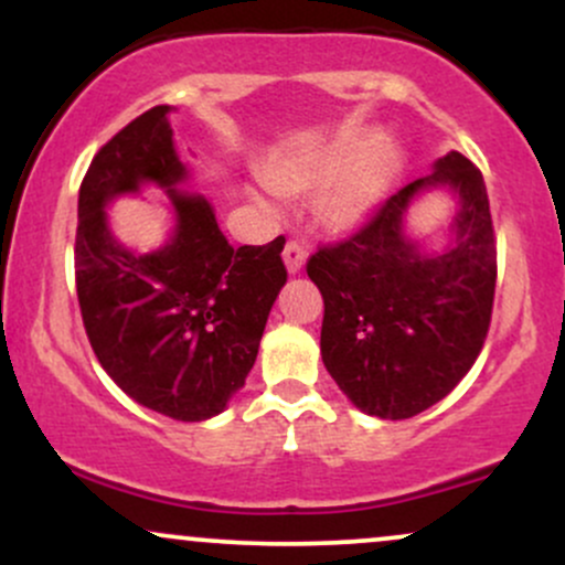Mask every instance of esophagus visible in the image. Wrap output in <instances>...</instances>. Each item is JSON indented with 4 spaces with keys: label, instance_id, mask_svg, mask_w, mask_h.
Wrapping results in <instances>:
<instances>
[{
    "label": "esophagus",
    "instance_id": "obj_1",
    "mask_svg": "<svg viewBox=\"0 0 565 565\" xmlns=\"http://www.w3.org/2000/svg\"><path fill=\"white\" fill-rule=\"evenodd\" d=\"M284 265H287V270L291 276L300 274L302 265H305V249L297 242H287V246H284Z\"/></svg>",
    "mask_w": 565,
    "mask_h": 565
}]
</instances>
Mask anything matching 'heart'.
I'll list each match as a JSON object with an SVG mask.
<instances>
[{"instance_id": "b5f03b06", "label": "heart", "mask_w": 565, "mask_h": 565, "mask_svg": "<svg viewBox=\"0 0 565 565\" xmlns=\"http://www.w3.org/2000/svg\"><path fill=\"white\" fill-rule=\"evenodd\" d=\"M406 170V148L380 129H342L310 151L278 161L270 183L281 193H310L323 188L319 217L329 231L353 233L391 199Z\"/></svg>"}]
</instances>
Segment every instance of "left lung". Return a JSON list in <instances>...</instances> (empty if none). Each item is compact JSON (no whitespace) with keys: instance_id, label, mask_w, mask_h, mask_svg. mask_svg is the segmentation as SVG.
Returning <instances> with one entry per match:
<instances>
[{"instance_id":"1","label":"left lung","mask_w":565,"mask_h":565,"mask_svg":"<svg viewBox=\"0 0 565 565\" xmlns=\"http://www.w3.org/2000/svg\"><path fill=\"white\" fill-rule=\"evenodd\" d=\"M458 199L444 250L407 233L414 200ZM323 297L321 359L369 417L408 419L446 398L481 353L497 284L483 174L459 151L401 188L355 236L308 260Z\"/></svg>"}]
</instances>
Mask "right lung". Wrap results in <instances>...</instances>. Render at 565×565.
Returning <instances> with one entry per match:
<instances>
[{
	"label": "right lung",
	"mask_w": 565,
	"mask_h": 565,
	"mask_svg": "<svg viewBox=\"0 0 565 565\" xmlns=\"http://www.w3.org/2000/svg\"><path fill=\"white\" fill-rule=\"evenodd\" d=\"M157 106L97 151L79 188L76 295L89 345L129 398L180 423L217 417L255 366L268 313L287 284L284 236L231 246L215 210L185 191L170 125ZM157 184L171 196L173 228L151 253L113 236L105 210Z\"/></svg>",
	"instance_id": "1"
}]
</instances>
